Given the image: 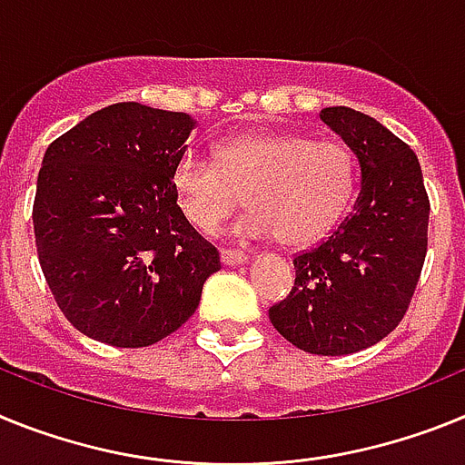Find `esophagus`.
Instances as JSON below:
<instances>
[{
    "mask_svg": "<svg viewBox=\"0 0 465 465\" xmlns=\"http://www.w3.org/2000/svg\"><path fill=\"white\" fill-rule=\"evenodd\" d=\"M220 260H222V264H224V266H238V264H243V262L248 260V255L238 252V250L222 248L220 250Z\"/></svg>",
    "mask_w": 465,
    "mask_h": 465,
    "instance_id": "34e87169",
    "label": "esophagus"
}]
</instances>
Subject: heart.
Here are the masks:
<instances>
[{
    "label": "heart",
    "instance_id": "heart-1",
    "mask_svg": "<svg viewBox=\"0 0 465 465\" xmlns=\"http://www.w3.org/2000/svg\"><path fill=\"white\" fill-rule=\"evenodd\" d=\"M171 187L193 227L213 233L245 192L250 210L233 233L290 248L321 241L337 224L355 187L349 149L285 133H243L215 144V163L187 152L175 161Z\"/></svg>",
    "mask_w": 465,
    "mask_h": 465
}]
</instances>
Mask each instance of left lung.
Masks as SVG:
<instances>
[{"label": "left lung", "mask_w": 465, "mask_h": 465, "mask_svg": "<svg viewBox=\"0 0 465 465\" xmlns=\"http://www.w3.org/2000/svg\"><path fill=\"white\" fill-rule=\"evenodd\" d=\"M321 121L361 168L351 215L321 245L294 257V285L269 309L273 328L306 353L346 355L398 328L428 245V205L417 154L377 119L325 107Z\"/></svg>", "instance_id": "left-lung-1"}]
</instances>
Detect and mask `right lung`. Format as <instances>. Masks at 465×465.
Listing matches in <instances>:
<instances>
[{
    "label": "right lung",
    "instance_id": "right-lung-1",
    "mask_svg": "<svg viewBox=\"0 0 465 465\" xmlns=\"http://www.w3.org/2000/svg\"><path fill=\"white\" fill-rule=\"evenodd\" d=\"M193 126L184 112L116 103L48 144L32 210L39 264L64 318L95 341L156 344L220 272L171 187Z\"/></svg>",
    "mask_w": 465,
    "mask_h": 465
}]
</instances>
